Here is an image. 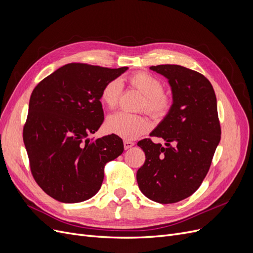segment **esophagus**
<instances>
[{
	"label": "esophagus",
	"mask_w": 253,
	"mask_h": 253,
	"mask_svg": "<svg viewBox=\"0 0 253 253\" xmlns=\"http://www.w3.org/2000/svg\"><path fill=\"white\" fill-rule=\"evenodd\" d=\"M124 144H125V149H126V150H128L129 148H132L135 143H134L133 141H129V140H125V141H124Z\"/></svg>",
	"instance_id": "obj_1"
}]
</instances>
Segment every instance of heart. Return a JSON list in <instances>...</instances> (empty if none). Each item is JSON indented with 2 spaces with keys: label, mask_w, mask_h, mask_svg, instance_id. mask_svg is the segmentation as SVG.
I'll return each instance as SVG.
<instances>
[{
  "label": "heart",
  "mask_w": 253,
  "mask_h": 253,
  "mask_svg": "<svg viewBox=\"0 0 253 253\" xmlns=\"http://www.w3.org/2000/svg\"><path fill=\"white\" fill-rule=\"evenodd\" d=\"M128 83L143 95L139 110H144L153 117H163L171 108V97L163 89V83L147 72H138L129 76ZM122 93V83L113 79L105 84L101 91V100L109 109L116 108ZM109 132L125 139H135L150 128V121L142 115L116 113L106 121Z\"/></svg>",
  "instance_id": "1"
}]
</instances>
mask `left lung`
Wrapping results in <instances>:
<instances>
[{"mask_svg": "<svg viewBox=\"0 0 253 253\" xmlns=\"http://www.w3.org/2000/svg\"><path fill=\"white\" fill-rule=\"evenodd\" d=\"M150 70L169 81L173 103L151 133L164 138L167 148L149 138L137 143L145 162L136 178L151 201L173 204L192 195L209 171L221 133L216 96L204 75L187 67L165 64Z\"/></svg>", "mask_w": 253, "mask_h": 253, "instance_id": "8db88e82", "label": "left lung"}]
</instances>
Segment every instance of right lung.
I'll list each match as a JSON object with an SVG mask.
<instances>
[{
	"label": "right lung",
	"mask_w": 253,
	"mask_h": 253,
	"mask_svg": "<svg viewBox=\"0 0 253 253\" xmlns=\"http://www.w3.org/2000/svg\"><path fill=\"white\" fill-rule=\"evenodd\" d=\"M127 67L70 63L44 78L30 96L23 128L32 174L45 193L66 204L93 197L106 163L124 152L112 134L89 139L102 125L101 91Z\"/></svg>",
	"instance_id": "add662e5"
}]
</instances>
